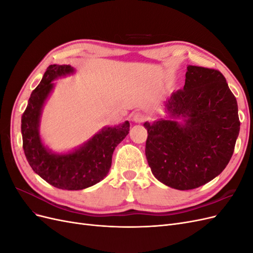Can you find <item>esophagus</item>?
Wrapping results in <instances>:
<instances>
[{
  "instance_id": "obj_1",
  "label": "esophagus",
  "mask_w": 253,
  "mask_h": 253,
  "mask_svg": "<svg viewBox=\"0 0 253 253\" xmlns=\"http://www.w3.org/2000/svg\"><path fill=\"white\" fill-rule=\"evenodd\" d=\"M133 120L135 122H137V124H140V122H143L145 120V117H144V115L141 113H135L133 115Z\"/></svg>"
}]
</instances>
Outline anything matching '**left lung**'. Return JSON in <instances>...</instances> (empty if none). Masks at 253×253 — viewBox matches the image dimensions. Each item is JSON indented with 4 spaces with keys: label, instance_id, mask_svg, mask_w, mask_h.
I'll use <instances>...</instances> for the list:
<instances>
[{
    "label": "left lung",
    "instance_id": "8db88e82",
    "mask_svg": "<svg viewBox=\"0 0 253 253\" xmlns=\"http://www.w3.org/2000/svg\"><path fill=\"white\" fill-rule=\"evenodd\" d=\"M183 89L166 102L176 121L145 122V156L153 175L165 185L191 190L209 182L230 162L240 133L237 102L224 75L189 65Z\"/></svg>",
    "mask_w": 253,
    "mask_h": 253
}]
</instances>
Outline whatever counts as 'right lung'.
<instances>
[{"label":"right lung","instance_id":"1","mask_svg":"<svg viewBox=\"0 0 253 253\" xmlns=\"http://www.w3.org/2000/svg\"><path fill=\"white\" fill-rule=\"evenodd\" d=\"M70 65H49L29 97L22 115L23 150L29 166L51 186L63 190H82L96 185L109 173L112 155L129 131V122L104 127L79 150L70 154H52L44 147L39 135L43 103L52 88V80L73 73Z\"/></svg>","mask_w":253,"mask_h":253}]
</instances>
